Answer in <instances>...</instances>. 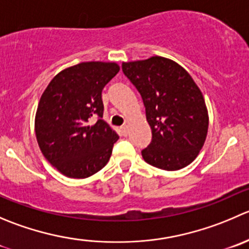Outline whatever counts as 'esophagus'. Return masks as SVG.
<instances>
[{"label": "esophagus", "mask_w": 249, "mask_h": 249, "mask_svg": "<svg viewBox=\"0 0 249 249\" xmlns=\"http://www.w3.org/2000/svg\"><path fill=\"white\" fill-rule=\"evenodd\" d=\"M120 130H122V134L124 135V136H126V135H127V130H129V127H127V125H124V126L120 127Z\"/></svg>", "instance_id": "obj_1"}]
</instances>
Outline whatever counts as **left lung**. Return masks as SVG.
I'll return each mask as SVG.
<instances>
[{"label": "left lung", "instance_id": "1", "mask_svg": "<svg viewBox=\"0 0 249 249\" xmlns=\"http://www.w3.org/2000/svg\"><path fill=\"white\" fill-rule=\"evenodd\" d=\"M123 73L137 89L146 108L152 141L144 161L178 170L196 159L208 132V110L194 79L174 60L151 57L123 63Z\"/></svg>", "mask_w": 249, "mask_h": 249}]
</instances>
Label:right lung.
Instances as JSON below:
<instances>
[{
    "label": "right lung",
    "instance_id": "obj_1",
    "mask_svg": "<svg viewBox=\"0 0 249 249\" xmlns=\"http://www.w3.org/2000/svg\"><path fill=\"white\" fill-rule=\"evenodd\" d=\"M118 71L117 63L84 62L58 73L41 96L36 139L45 158L68 178H89L109 160L119 136L102 119V90Z\"/></svg>",
    "mask_w": 249,
    "mask_h": 249
}]
</instances>
